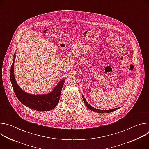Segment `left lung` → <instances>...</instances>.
I'll use <instances>...</instances> for the list:
<instances>
[{
  "instance_id": "1",
  "label": "left lung",
  "mask_w": 149,
  "mask_h": 149,
  "mask_svg": "<svg viewBox=\"0 0 149 149\" xmlns=\"http://www.w3.org/2000/svg\"><path fill=\"white\" fill-rule=\"evenodd\" d=\"M82 99H83V101L85 103V104H86L87 105V107L91 111H94V112H96V113H111V112H113L116 110H117V109H118L119 108H116V109H111V110H98V109H95L93 107H92V106H91L86 100V99H85L84 97L82 95Z\"/></svg>"
}]
</instances>
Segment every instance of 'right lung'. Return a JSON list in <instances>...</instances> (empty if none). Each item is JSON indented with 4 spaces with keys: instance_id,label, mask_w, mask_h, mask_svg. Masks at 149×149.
<instances>
[{
    "instance_id": "right-lung-1",
    "label": "right lung",
    "mask_w": 149,
    "mask_h": 149,
    "mask_svg": "<svg viewBox=\"0 0 149 149\" xmlns=\"http://www.w3.org/2000/svg\"><path fill=\"white\" fill-rule=\"evenodd\" d=\"M15 58L16 55L15 53L13 55V61L10 68V81L13 91L17 99L26 107L34 110L48 111L54 109L59 102L65 79L61 80L55 88L49 94L32 95L27 93L20 88L16 81L13 72Z\"/></svg>"
}]
</instances>
